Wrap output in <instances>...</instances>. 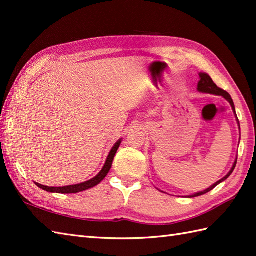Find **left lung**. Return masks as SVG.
Returning a JSON list of instances; mask_svg holds the SVG:
<instances>
[{
    "instance_id": "1",
    "label": "left lung",
    "mask_w": 256,
    "mask_h": 256,
    "mask_svg": "<svg viewBox=\"0 0 256 256\" xmlns=\"http://www.w3.org/2000/svg\"><path fill=\"white\" fill-rule=\"evenodd\" d=\"M198 90H199L200 92H204V94H210L222 96H224V98H226V99L230 102V104H231V106H232V108H233V111L236 112L234 103H233V100L231 99L230 94H228L226 91H224V89L219 88V86H216V84L214 82V80H212V79L210 78V76H209V74H199ZM236 165V160L234 162V164H233V166H232V168H231V170L229 172V174H228V175H226V177H224V178H222V179H220V180H219V182H216L214 184H212V186H211L210 188H208V189L204 190V192H197V194H192V196H190V197H198V196H201V194H206V192H209L210 190L214 189L216 186H218V184H219L220 182H224V180H226V179L228 177H229V176L231 175L232 172L234 170Z\"/></svg>"
}]
</instances>
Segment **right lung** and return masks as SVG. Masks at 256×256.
Returning a JSON list of instances; mask_svg holds the SVG:
<instances>
[{
    "label": "right lung",
    "mask_w": 256,
    "mask_h": 256,
    "mask_svg": "<svg viewBox=\"0 0 256 256\" xmlns=\"http://www.w3.org/2000/svg\"><path fill=\"white\" fill-rule=\"evenodd\" d=\"M120 144H121V140H118V142H116V145L113 146V148L111 150L110 154H108L106 164L102 168V170L99 174H98V175L94 178L90 179V180L81 182V184H72V186H66V187H47V186H42V184H37V182H36V186L40 187L42 190H46V192H57V194H77V192H84V190H86V189L96 186L98 184H100L103 180V179L106 178L108 170H111L112 162H113L114 156H116V154L118 148H120Z\"/></svg>",
    "instance_id": "right-lung-1"
}]
</instances>
